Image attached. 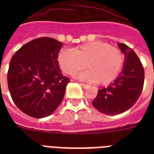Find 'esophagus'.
I'll list each match as a JSON object with an SVG mask.
<instances>
[{
    "instance_id": "esophagus-1",
    "label": "esophagus",
    "mask_w": 154,
    "mask_h": 154,
    "mask_svg": "<svg viewBox=\"0 0 154 154\" xmlns=\"http://www.w3.org/2000/svg\"><path fill=\"white\" fill-rule=\"evenodd\" d=\"M80 84H81V85L83 87L84 89H88V88L89 87V85H87V84H85V83H80Z\"/></svg>"
}]
</instances>
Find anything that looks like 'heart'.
Here are the masks:
<instances>
[{"label":"heart","mask_w":154,"mask_h":154,"mask_svg":"<svg viewBox=\"0 0 154 154\" xmlns=\"http://www.w3.org/2000/svg\"><path fill=\"white\" fill-rule=\"evenodd\" d=\"M58 59L61 69L68 75H73L86 65L89 69L76 75V77L103 85L111 83L117 78L124 62L119 48L101 41L82 45L74 51L62 50Z\"/></svg>","instance_id":"obj_1"}]
</instances>
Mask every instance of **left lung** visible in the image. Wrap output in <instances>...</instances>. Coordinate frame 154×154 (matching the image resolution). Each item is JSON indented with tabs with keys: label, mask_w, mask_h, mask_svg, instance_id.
I'll use <instances>...</instances> for the list:
<instances>
[{
	"label": "left lung",
	"mask_w": 154,
	"mask_h": 154,
	"mask_svg": "<svg viewBox=\"0 0 154 154\" xmlns=\"http://www.w3.org/2000/svg\"><path fill=\"white\" fill-rule=\"evenodd\" d=\"M125 55V62L117 79L106 88L99 89L92 106L102 113L117 115L131 108L142 92L144 69L140 60L132 48L118 43Z\"/></svg>",
	"instance_id": "left-lung-1"
}]
</instances>
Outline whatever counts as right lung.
Returning a JSON list of instances; mask_svg holds the SVG:
<instances>
[{
  "label": "right lung",
  "mask_w": 154,
  "mask_h": 154,
  "mask_svg": "<svg viewBox=\"0 0 154 154\" xmlns=\"http://www.w3.org/2000/svg\"><path fill=\"white\" fill-rule=\"evenodd\" d=\"M62 43L51 38L34 39L11 59L8 84L14 103L34 118L51 115L62 103L69 79L62 74L58 56Z\"/></svg>",
  "instance_id": "right-lung-1"
}]
</instances>
